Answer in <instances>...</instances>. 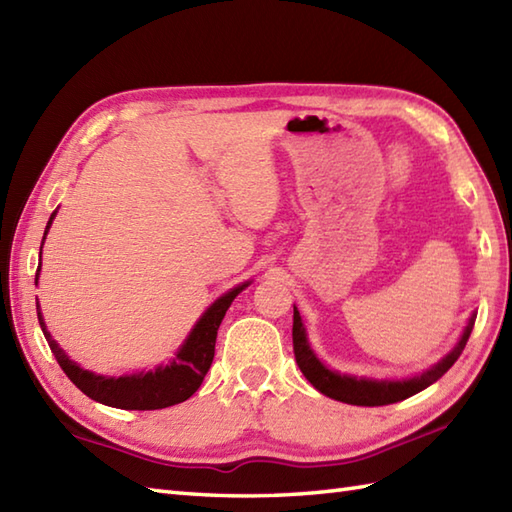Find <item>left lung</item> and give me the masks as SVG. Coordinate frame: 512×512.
Masks as SVG:
<instances>
[{
  "label": "left lung",
  "mask_w": 512,
  "mask_h": 512,
  "mask_svg": "<svg viewBox=\"0 0 512 512\" xmlns=\"http://www.w3.org/2000/svg\"><path fill=\"white\" fill-rule=\"evenodd\" d=\"M292 319H295L292 321V347H295V361L303 372V376H306L310 383L321 391V394L330 396L334 400L347 402V405H358V407L391 405V402L405 400L413 394H418V391H422L424 387H429L431 383H436V380L447 374L449 367L458 361L462 350L466 347V341H469L473 325H475V317H471L460 343L455 345V350L444 356L436 367H431L429 372H424V374H420L416 378H409V380H400V383L398 380L396 383L394 380H380V383H376V380L339 376V374L330 372L328 367H323L306 341V328H303L297 308H295V317Z\"/></svg>",
  "instance_id": "1"
}]
</instances>
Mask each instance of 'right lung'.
<instances>
[{
  "label": "right lung",
  "mask_w": 512,
  "mask_h": 512,
  "mask_svg": "<svg viewBox=\"0 0 512 512\" xmlns=\"http://www.w3.org/2000/svg\"><path fill=\"white\" fill-rule=\"evenodd\" d=\"M52 217L46 226V233L52 224ZM46 233H43V239H46ZM35 284H37V277H35ZM246 286L248 284L226 292L224 297L217 299L213 306L204 312V317L198 321V325H195L187 343L182 345V350L176 354V358H173L171 365L158 367L156 372L121 376V378L96 376L92 372H85V369H81L76 363H72L57 345V341L52 339L50 332L46 330V323L41 319L39 306H37V317H39L43 336H46V341L50 345L54 358H57V363L61 365L65 376H68L85 396H90L92 400L103 402V405L116 407V409H138V411L165 409L191 398L202 385V380L206 372H209L215 356L217 328H220L224 314L228 306L233 303V299L239 295V290H244Z\"/></svg>",
  "instance_id": "obj_1"
}]
</instances>
